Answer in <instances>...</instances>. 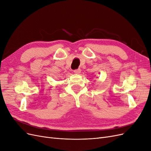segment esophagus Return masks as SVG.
<instances>
[{
    "label": "esophagus",
    "mask_w": 151,
    "mask_h": 151,
    "mask_svg": "<svg viewBox=\"0 0 151 151\" xmlns=\"http://www.w3.org/2000/svg\"><path fill=\"white\" fill-rule=\"evenodd\" d=\"M74 72L76 74H79L81 73V69H79V68H78V69H76L74 70Z\"/></svg>",
    "instance_id": "1"
}]
</instances>
